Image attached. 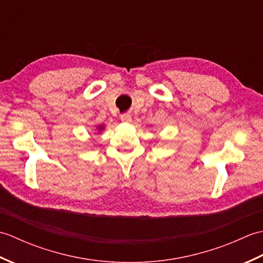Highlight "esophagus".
Masks as SVG:
<instances>
[{
	"label": "esophagus",
	"mask_w": 263,
	"mask_h": 263,
	"mask_svg": "<svg viewBox=\"0 0 263 263\" xmlns=\"http://www.w3.org/2000/svg\"><path fill=\"white\" fill-rule=\"evenodd\" d=\"M121 121L124 122V123H130V122H132V117H131L130 114L124 113V114L121 115Z\"/></svg>",
	"instance_id": "34e87169"
}]
</instances>
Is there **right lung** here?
Here are the masks:
<instances>
[{"label": "right lung", "instance_id": "add662e5", "mask_svg": "<svg viewBox=\"0 0 263 263\" xmlns=\"http://www.w3.org/2000/svg\"><path fill=\"white\" fill-rule=\"evenodd\" d=\"M104 124H99V125H97V127H96V130L98 131V132H102L103 130H104Z\"/></svg>", "mask_w": 263, "mask_h": 263}]
</instances>
